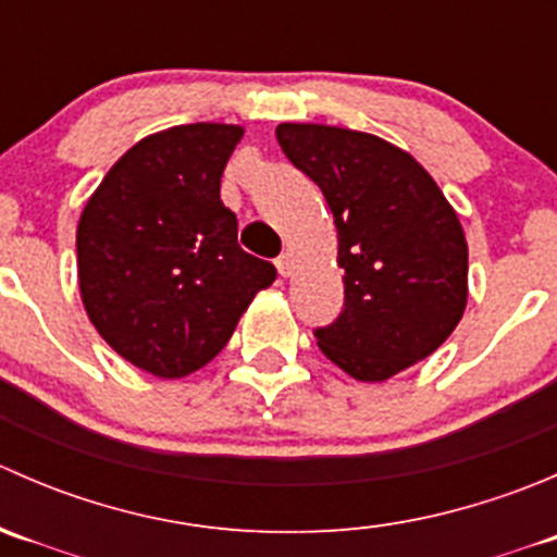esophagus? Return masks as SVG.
<instances>
[{
  "label": "esophagus",
  "mask_w": 557,
  "mask_h": 557,
  "mask_svg": "<svg viewBox=\"0 0 557 557\" xmlns=\"http://www.w3.org/2000/svg\"><path fill=\"white\" fill-rule=\"evenodd\" d=\"M277 272L283 274V277H288V274L294 272V252H283V256L277 258Z\"/></svg>",
  "instance_id": "1"
}]
</instances>
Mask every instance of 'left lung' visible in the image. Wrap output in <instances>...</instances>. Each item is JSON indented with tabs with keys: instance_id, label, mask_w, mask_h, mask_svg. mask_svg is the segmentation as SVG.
<instances>
[{
	"instance_id": "left-lung-1",
	"label": "left lung",
	"mask_w": 557,
	"mask_h": 557,
	"mask_svg": "<svg viewBox=\"0 0 557 557\" xmlns=\"http://www.w3.org/2000/svg\"><path fill=\"white\" fill-rule=\"evenodd\" d=\"M290 164L323 190L345 269V310L314 331L331 363L385 383L429 358L469 299V245L453 205L396 145L325 123H280Z\"/></svg>"
}]
</instances>
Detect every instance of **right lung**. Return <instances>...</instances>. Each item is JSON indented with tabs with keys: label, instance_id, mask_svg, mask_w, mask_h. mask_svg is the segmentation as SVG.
I'll list each match as a JSON object with an SVG mask.
<instances>
[{
	"label": "right lung",
	"instance_id": "1",
	"mask_svg": "<svg viewBox=\"0 0 557 557\" xmlns=\"http://www.w3.org/2000/svg\"><path fill=\"white\" fill-rule=\"evenodd\" d=\"M245 128L150 134L104 174L77 223V283L99 336L143 372L177 380L226 347L277 269L237 245L221 177Z\"/></svg>",
	"mask_w": 557,
	"mask_h": 557
}]
</instances>
